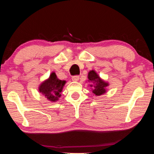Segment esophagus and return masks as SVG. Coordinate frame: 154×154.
I'll list each match as a JSON object with an SVG mask.
<instances>
[{
  "instance_id": "obj_1",
  "label": "esophagus",
  "mask_w": 154,
  "mask_h": 154,
  "mask_svg": "<svg viewBox=\"0 0 154 154\" xmlns=\"http://www.w3.org/2000/svg\"><path fill=\"white\" fill-rule=\"evenodd\" d=\"M79 79H80L79 75H73V76H72V81H79Z\"/></svg>"
}]
</instances>
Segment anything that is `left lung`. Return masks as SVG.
<instances>
[{
    "mask_svg": "<svg viewBox=\"0 0 154 154\" xmlns=\"http://www.w3.org/2000/svg\"><path fill=\"white\" fill-rule=\"evenodd\" d=\"M88 79L94 84L93 85H91V87H93L92 92L94 94H96V95H101V94L105 93V92H106L105 88L108 85V83H105L104 81L101 80L95 71H90L89 73H88Z\"/></svg>",
    "mask_w": 154,
    "mask_h": 154,
    "instance_id": "1",
    "label": "left lung"
}]
</instances>
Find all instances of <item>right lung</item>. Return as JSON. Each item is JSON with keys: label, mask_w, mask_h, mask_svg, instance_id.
<instances>
[{"label": "right lung", "mask_w": 154, "mask_h": 154, "mask_svg": "<svg viewBox=\"0 0 154 154\" xmlns=\"http://www.w3.org/2000/svg\"><path fill=\"white\" fill-rule=\"evenodd\" d=\"M65 83L66 81H61L57 78L55 73H52L49 79L40 85L39 91L43 93L48 100L55 102L60 97V92H62Z\"/></svg>", "instance_id": "1"}]
</instances>
